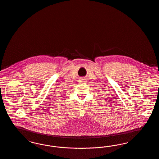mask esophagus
Segmentation results:
<instances>
[{"label":"esophagus","mask_w":159,"mask_h":159,"mask_svg":"<svg viewBox=\"0 0 159 159\" xmlns=\"http://www.w3.org/2000/svg\"><path fill=\"white\" fill-rule=\"evenodd\" d=\"M79 82V84H82V83L86 82L84 78H81Z\"/></svg>","instance_id":"1"}]
</instances>
